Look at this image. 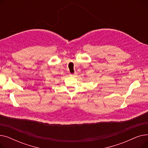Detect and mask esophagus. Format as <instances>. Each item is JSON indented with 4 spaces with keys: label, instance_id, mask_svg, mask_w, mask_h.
I'll return each instance as SVG.
<instances>
[{
    "label": "esophagus",
    "instance_id": "obj_1",
    "mask_svg": "<svg viewBox=\"0 0 148 148\" xmlns=\"http://www.w3.org/2000/svg\"><path fill=\"white\" fill-rule=\"evenodd\" d=\"M76 75V74H69V75L70 76H71V77H73V76H75Z\"/></svg>",
    "mask_w": 148,
    "mask_h": 148
}]
</instances>
